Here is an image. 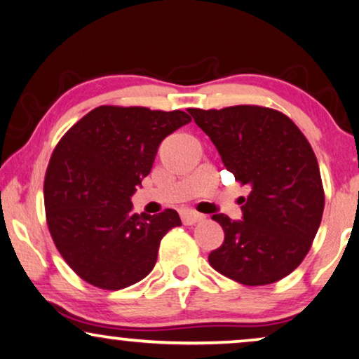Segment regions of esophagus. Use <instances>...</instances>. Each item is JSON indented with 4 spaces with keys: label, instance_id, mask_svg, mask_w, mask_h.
<instances>
[{
    "label": "esophagus",
    "instance_id": "1",
    "mask_svg": "<svg viewBox=\"0 0 359 359\" xmlns=\"http://www.w3.org/2000/svg\"><path fill=\"white\" fill-rule=\"evenodd\" d=\"M204 218H205V215H202L196 210H191V209L181 210V220H183L184 225H194V223L202 222Z\"/></svg>",
    "mask_w": 359,
    "mask_h": 359
}]
</instances>
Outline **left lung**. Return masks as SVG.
<instances>
[{"instance_id":"8db88e82","label":"left lung","mask_w":359,"mask_h":359,"mask_svg":"<svg viewBox=\"0 0 359 359\" xmlns=\"http://www.w3.org/2000/svg\"><path fill=\"white\" fill-rule=\"evenodd\" d=\"M189 113L226 170L251 188L248 199L241 197L243 220L212 215L225 240L209 254L210 266L248 287L278 282L303 262L322 220L325 196L313 147L292 119L273 108L236 105Z\"/></svg>"}]
</instances>
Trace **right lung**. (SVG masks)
<instances>
[{"instance_id": "obj_1", "label": "right lung", "mask_w": 359, "mask_h": 359, "mask_svg": "<svg viewBox=\"0 0 359 359\" xmlns=\"http://www.w3.org/2000/svg\"><path fill=\"white\" fill-rule=\"evenodd\" d=\"M188 123L181 110L102 105L60 139L43 181L46 225L84 282L121 290L152 272L160 241L181 220L173 209L133 214L131 196L160 142Z\"/></svg>"}]
</instances>
